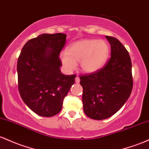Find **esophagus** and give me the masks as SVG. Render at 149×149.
Here are the masks:
<instances>
[{"instance_id":"obj_1","label":"esophagus","mask_w":149,"mask_h":149,"mask_svg":"<svg viewBox=\"0 0 149 149\" xmlns=\"http://www.w3.org/2000/svg\"><path fill=\"white\" fill-rule=\"evenodd\" d=\"M75 81H76V83H79L80 79H79V77H77L75 78Z\"/></svg>"}]
</instances>
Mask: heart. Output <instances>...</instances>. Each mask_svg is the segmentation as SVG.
I'll list each match as a JSON object with an SVG mask.
<instances>
[{
    "mask_svg": "<svg viewBox=\"0 0 149 149\" xmlns=\"http://www.w3.org/2000/svg\"><path fill=\"white\" fill-rule=\"evenodd\" d=\"M110 54V47L103 40L81 39L72 43L68 52L62 51L60 59L67 70H73L76 63L84 73H93L101 70L106 63Z\"/></svg>",
    "mask_w": 149,
    "mask_h": 149,
    "instance_id": "heart-1",
    "label": "heart"
}]
</instances>
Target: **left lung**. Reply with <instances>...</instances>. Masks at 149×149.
Wrapping results in <instances>:
<instances>
[{
  "instance_id": "obj_1",
  "label": "left lung",
  "mask_w": 149,
  "mask_h": 149,
  "mask_svg": "<svg viewBox=\"0 0 149 149\" xmlns=\"http://www.w3.org/2000/svg\"><path fill=\"white\" fill-rule=\"evenodd\" d=\"M106 38L111 48L109 61L96 72L80 77L84 111L88 118L96 120L107 119L116 113L130 98L133 87L128 51L117 38Z\"/></svg>"
}]
</instances>
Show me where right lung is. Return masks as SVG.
Listing matches in <instances>:
<instances>
[{
	"instance_id": "right-lung-1",
	"label": "right lung",
	"mask_w": 149,
	"mask_h": 149,
	"mask_svg": "<svg viewBox=\"0 0 149 149\" xmlns=\"http://www.w3.org/2000/svg\"><path fill=\"white\" fill-rule=\"evenodd\" d=\"M62 33L43 34L25 43L17 61L18 89L35 113L52 117L61 111L75 74L64 75L59 55L66 41Z\"/></svg>"
}]
</instances>
